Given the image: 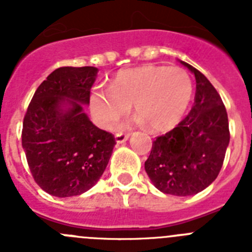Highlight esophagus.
Wrapping results in <instances>:
<instances>
[{
    "mask_svg": "<svg viewBox=\"0 0 252 252\" xmlns=\"http://www.w3.org/2000/svg\"><path fill=\"white\" fill-rule=\"evenodd\" d=\"M115 140H116V142H117V144H124V142H126L128 140V135H127V133H122V132L116 133Z\"/></svg>",
    "mask_w": 252,
    "mask_h": 252,
    "instance_id": "34e87169",
    "label": "esophagus"
}]
</instances>
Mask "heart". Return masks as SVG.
<instances>
[{
    "label": "heart",
    "instance_id": "obj_1",
    "mask_svg": "<svg viewBox=\"0 0 252 252\" xmlns=\"http://www.w3.org/2000/svg\"><path fill=\"white\" fill-rule=\"evenodd\" d=\"M194 87L178 66L142 65L120 70L110 88L91 93L90 108L99 127L111 130L133 106L140 124L154 132H165L183 120L192 103Z\"/></svg>",
    "mask_w": 252,
    "mask_h": 252
}]
</instances>
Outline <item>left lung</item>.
Wrapping results in <instances>:
<instances>
[{
    "mask_svg": "<svg viewBox=\"0 0 252 252\" xmlns=\"http://www.w3.org/2000/svg\"><path fill=\"white\" fill-rule=\"evenodd\" d=\"M195 97L186 119L153 142L145 161L151 183L165 194L188 197L206 189L217 178L230 142L228 117L211 82L190 64Z\"/></svg>",
    "mask_w": 252,
    "mask_h": 252,
    "instance_id": "8db88e82",
    "label": "left lung"
}]
</instances>
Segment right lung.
<instances>
[{"label":"right lung","instance_id":"add662e5","mask_svg":"<svg viewBox=\"0 0 252 252\" xmlns=\"http://www.w3.org/2000/svg\"><path fill=\"white\" fill-rule=\"evenodd\" d=\"M94 66L55 69L29 104L22 148L35 182L59 198L83 194L103 174L115 137L84 112L97 78Z\"/></svg>","mask_w":252,"mask_h":252}]
</instances>
